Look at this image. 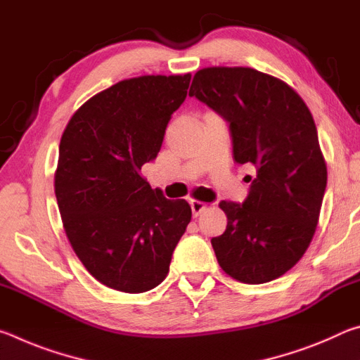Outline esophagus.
I'll use <instances>...</instances> for the list:
<instances>
[{
	"label": "esophagus",
	"instance_id": "esophagus-1",
	"mask_svg": "<svg viewBox=\"0 0 360 360\" xmlns=\"http://www.w3.org/2000/svg\"><path fill=\"white\" fill-rule=\"evenodd\" d=\"M191 208L193 217H198L206 210V205L203 202H198V200H191Z\"/></svg>",
	"mask_w": 360,
	"mask_h": 360
}]
</instances>
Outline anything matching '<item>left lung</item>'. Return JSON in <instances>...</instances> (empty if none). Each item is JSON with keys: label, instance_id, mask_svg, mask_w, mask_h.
Listing matches in <instances>:
<instances>
[{"label": "left lung", "instance_id": "obj_1", "mask_svg": "<svg viewBox=\"0 0 360 360\" xmlns=\"http://www.w3.org/2000/svg\"><path fill=\"white\" fill-rule=\"evenodd\" d=\"M188 96L227 122L235 162L257 173L245 202L219 203L227 214L211 238L219 265L236 281H273L302 259L318 225L327 167L313 115L288 84L241 66L200 70Z\"/></svg>", "mask_w": 360, "mask_h": 360}]
</instances>
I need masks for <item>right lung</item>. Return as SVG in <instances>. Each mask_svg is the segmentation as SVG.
Segmentation results:
<instances>
[{"mask_svg": "<svg viewBox=\"0 0 360 360\" xmlns=\"http://www.w3.org/2000/svg\"><path fill=\"white\" fill-rule=\"evenodd\" d=\"M191 75L125 79L77 109L58 148L56 197L79 260L108 288L141 294L167 278L191 222L186 200H168L141 176L162 148Z\"/></svg>", "mask_w": 360, "mask_h": 360, "instance_id": "right-lung-1", "label": "right lung"}]
</instances>
